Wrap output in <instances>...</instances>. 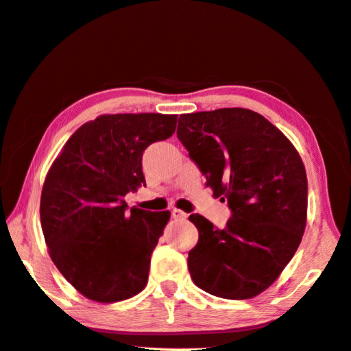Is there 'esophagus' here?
Listing matches in <instances>:
<instances>
[{
	"label": "esophagus",
	"instance_id": "34e87169",
	"mask_svg": "<svg viewBox=\"0 0 351 351\" xmlns=\"http://www.w3.org/2000/svg\"><path fill=\"white\" fill-rule=\"evenodd\" d=\"M171 217H173V219L182 220V219H186L187 214L182 213V210H180V209H173V210H171Z\"/></svg>",
	"mask_w": 351,
	"mask_h": 351
}]
</instances>
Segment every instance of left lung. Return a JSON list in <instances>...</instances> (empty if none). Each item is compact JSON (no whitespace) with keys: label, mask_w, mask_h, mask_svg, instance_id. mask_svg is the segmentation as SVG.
<instances>
[{"label":"left lung","mask_w":351,"mask_h":351,"mask_svg":"<svg viewBox=\"0 0 351 351\" xmlns=\"http://www.w3.org/2000/svg\"><path fill=\"white\" fill-rule=\"evenodd\" d=\"M176 134L206 186L231 209L221 230L199 214L189 217L198 230L187 258L192 281L220 298L259 295L302 242L308 210L302 158L278 128L250 109L182 114Z\"/></svg>","instance_id":"8db88e82"}]
</instances>
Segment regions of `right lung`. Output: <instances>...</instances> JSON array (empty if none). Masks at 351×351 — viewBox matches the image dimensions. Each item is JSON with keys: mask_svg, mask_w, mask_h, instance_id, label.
Returning a JSON list of instances; mask_svg holds the SVG:
<instances>
[{"mask_svg": "<svg viewBox=\"0 0 351 351\" xmlns=\"http://www.w3.org/2000/svg\"><path fill=\"white\" fill-rule=\"evenodd\" d=\"M178 115H101L69 138L49 169L40 221L54 265L77 292L115 303L143 291L169 210H128L145 176L143 152L175 132Z\"/></svg>", "mask_w": 351, "mask_h": 351, "instance_id": "obj_1", "label": "right lung"}]
</instances>
